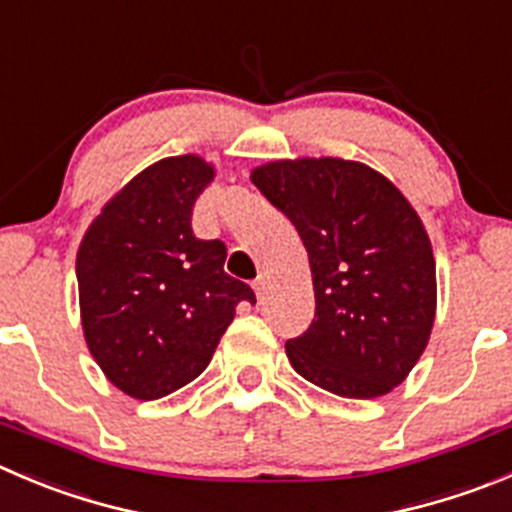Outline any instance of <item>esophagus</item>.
I'll return each mask as SVG.
<instances>
[{
    "label": "esophagus",
    "mask_w": 512,
    "mask_h": 512,
    "mask_svg": "<svg viewBox=\"0 0 512 512\" xmlns=\"http://www.w3.org/2000/svg\"><path fill=\"white\" fill-rule=\"evenodd\" d=\"M266 289H269V281H266V276H256V279H253V291H256V296H259V299H264Z\"/></svg>",
    "instance_id": "1"
}]
</instances>
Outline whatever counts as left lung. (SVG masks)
I'll list each match as a JSON object with an SVG mask.
<instances>
[{"mask_svg":"<svg viewBox=\"0 0 512 512\" xmlns=\"http://www.w3.org/2000/svg\"><path fill=\"white\" fill-rule=\"evenodd\" d=\"M251 180L309 253L316 311L286 342L291 367L339 397L392 392L435 324V256L417 211L392 180L354 160H274Z\"/></svg>","mask_w":512,"mask_h":512,"instance_id":"1","label":"left lung"}]
</instances>
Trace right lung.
<instances>
[{"label":"right lung","instance_id":"right-lung-1","mask_svg":"<svg viewBox=\"0 0 512 512\" xmlns=\"http://www.w3.org/2000/svg\"><path fill=\"white\" fill-rule=\"evenodd\" d=\"M198 155L163 158L105 203L77 251L85 342L105 377L135 399L186 387L211 362L251 286L223 271L226 243L193 236L213 180Z\"/></svg>","mask_w":512,"mask_h":512}]
</instances>
